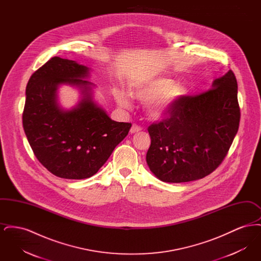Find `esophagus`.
Wrapping results in <instances>:
<instances>
[{"label": "esophagus", "instance_id": "1", "mask_svg": "<svg viewBox=\"0 0 261 261\" xmlns=\"http://www.w3.org/2000/svg\"><path fill=\"white\" fill-rule=\"evenodd\" d=\"M142 130V127L141 126H139V125L133 124L132 125V127H131V129H130V132L131 133H137V132H139V131H141Z\"/></svg>", "mask_w": 261, "mask_h": 261}]
</instances>
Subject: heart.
Listing matches in <instances>:
<instances>
[{
    "label": "heart",
    "instance_id": "heart-1",
    "mask_svg": "<svg viewBox=\"0 0 261 261\" xmlns=\"http://www.w3.org/2000/svg\"><path fill=\"white\" fill-rule=\"evenodd\" d=\"M186 86L174 84L173 80L167 78H154L146 80L132 88L131 95L142 102L149 101L148 112L155 119L166 117L172 112L176 105L186 96ZM118 105L128 109L131 105L130 98L122 90L113 92Z\"/></svg>",
    "mask_w": 261,
    "mask_h": 261
}]
</instances>
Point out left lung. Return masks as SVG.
Segmentation results:
<instances>
[{
	"instance_id": "1",
	"label": "left lung",
	"mask_w": 261,
	"mask_h": 261,
	"mask_svg": "<svg viewBox=\"0 0 261 261\" xmlns=\"http://www.w3.org/2000/svg\"><path fill=\"white\" fill-rule=\"evenodd\" d=\"M240 118L236 76L229 70L211 90L185 96L162 121L149 125L150 171L168 183L210 175L227 155Z\"/></svg>"
}]
</instances>
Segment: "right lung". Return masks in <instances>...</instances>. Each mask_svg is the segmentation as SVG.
Masks as SVG:
<instances>
[{"label": "right lung", "mask_w": 261, "mask_h": 261, "mask_svg": "<svg viewBox=\"0 0 261 261\" xmlns=\"http://www.w3.org/2000/svg\"><path fill=\"white\" fill-rule=\"evenodd\" d=\"M88 73L84 65L54 57L31 75L26 86L25 135L41 164L64 179L97 173L132 126L113 121L95 103L91 83L82 79ZM64 83L83 89L84 99L71 111H63L56 102L57 86Z\"/></svg>", "instance_id": "1"}]
</instances>
